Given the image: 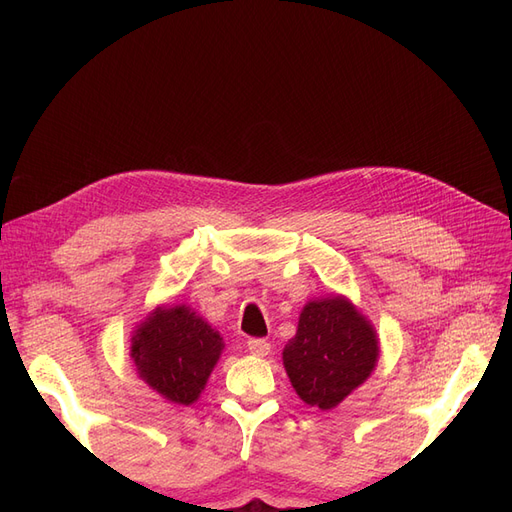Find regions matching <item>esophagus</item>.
<instances>
[{
	"mask_svg": "<svg viewBox=\"0 0 512 512\" xmlns=\"http://www.w3.org/2000/svg\"><path fill=\"white\" fill-rule=\"evenodd\" d=\"M247 350H250L254 356H267L271 352V344L267 342V339L254 337V339H250V342H247Z\"/></svg>",
	"mask_w": 512,
	"mask_h": 512,
	"instance_id": "1",
	"label": "esophagus"
}]
</instances>
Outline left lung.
<instances>
[{
    "instance_id": "1",
    "label": "left lung",
    "mask_w": 512,
    "mask_h": 512,
    "mask_svg": "<svg viewBox=\"0 0 512 512\" xmlns=\"http://www.w3.org/2000/svg\"><path fill=\"white\" fill-rule=\"evenodd\" d=\"M380 359L374 324L344 294L307 301L282 361L307 406L333 410L371 376Z\"/></svg>"
}]
</instances>
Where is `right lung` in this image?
<instances>
[{"mask_svg":"<svg viewBox=\"0 0 512 512\" xmlns=\"http://www.w3.org/2000/svg\"><path fill=\"white\" fill-rule=\"evenodd\" d=\"M136 374L168 404L192 406L218 365L224 339L190 305H158L130 339Z\"/></svg>","mask_w":512,"mask_h":512,"instance_id":"right-lung-1","label":"right lung"}]
</instances>
